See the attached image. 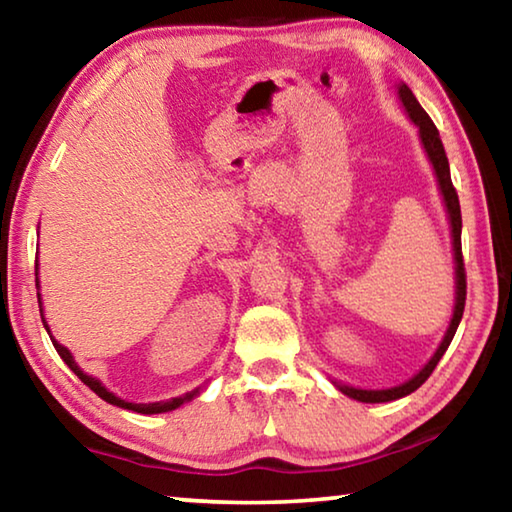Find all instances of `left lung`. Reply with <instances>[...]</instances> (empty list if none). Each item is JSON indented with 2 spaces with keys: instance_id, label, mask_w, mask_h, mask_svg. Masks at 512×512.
I'll return each mask as SVG.
<instances>
[{
  "instance_id": "8db88e82",
  "label": "left lung",
  "mask_w": 512,
  "mask_h": 512,
  "mask_svg": "<svg viewBox=\"0 0 512 512\" xmlns=\"http://www.w3.org/2000/svg\"><path fill=\"white\" fill-rule=\"evenodd\" d=\"M400 99L404 103L406 112H409V117L413 119V124L420 128V137H422V144H424V151H427L429 160L433 164V169H436V176H438V183H440V192H443L445 198V205H447V212H449V221H452V237H454V257H456V307H454V318H452V325H449L447 334L443 343H440V348L433 354L431 361L424 366L418 375L413 379L406 381L402 386H395V388H388V391H359V388H350V386H341V393H345L352 400H359V402H391V400H400V397L409 395L413 391H418V388L424 384V381L429 379V375L433 372V368L438 366V361L443 359V354L447 352L449 343H452L458 323H461L463 318V309H465V296H467V280H465V264H463V248H461V228H463V221H461V203H458V194H456V187L452 183V176H449V162H447V155H445V146L443 140H440L438 135V128L433 124L431 117L427 112L422 110V106L418 103V99L413 97V92L406 88L402 83L400 85Z\"/></svg>"
}]
</instances>
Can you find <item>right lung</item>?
I'll return each mask as SVG.
<instances>
[{
    "mask_svg": "<svg viewBox=\"0 0 512 512\" xmlns=\"http://www.w3.org/2000/svg\"><path fill=\"white\" fill-rule=\"evenodd\" d=\"M47 327V325H45ZM51 343H54V348H56V352L60 354V359H63L69 368H72V372L76 377H79L85 386H90L94 393H97L101 400H106L108 404H115V406H121V409H128V411H135V413H164V411H173V409H178L180 404L183 402H187V400H192V397L196 395V391L194 393H189V395H185V397H176V400H169V402H155V404H133V402H124L121 400V397H117V395H112L106 386H101V381L99 379H94V377H90V375H85V372L76 366L74 363V359H72V354H69V350L67 348H63V345L60 343H56L54 339H51Z\"/></svg>",
    "mask_w": 512,
    "mask_h": 512,
    "instance_id": "right-lung-1",
    "label": "right lung"
}]
</instances>
